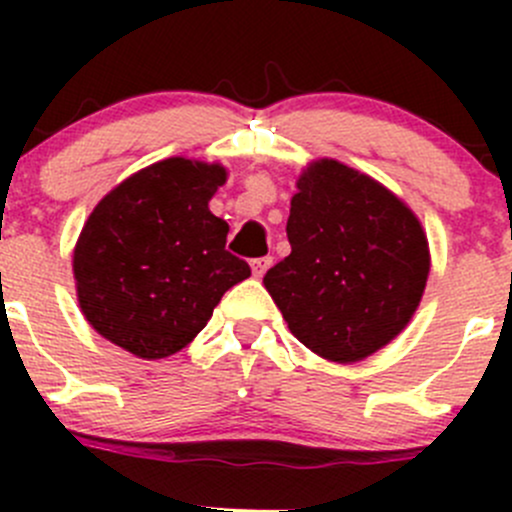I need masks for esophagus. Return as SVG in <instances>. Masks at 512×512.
Segmentation results:
<instances>
[{
	"mask_svg": "<svg viewBox=\"0 0 512 512\" xmlns=\"http://www.w3.org/2000/svg\"><path fill=\"white\" fill-rule=\"evenodd\" d=\"M270 265H272V257H257V260H252V262H250L252 275H255V277H262V275H265L267 270H270Z\"/></svg>",
	"mask_w": 512,
	"mask_h": 512,
	"instance_id": "obj_1",
	"label": "esophagus"
}]
</instances>
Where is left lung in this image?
I'll list each match as a JSON object with an SVG mask.
<instances>
[{
  "mask_svg": "<svg viewBox=\"0 0 512 512\" xmlns=\"http://www.w3.org/2000/svg\"><path fill=\"white\" fill-rule=\"evenodd\" d=\"M287 240L292 252L262 282L314 354L352 364L411 322L431 270L426 232L374 178L332 158L309 163L289 205Z\"/></svg>",
  "mask_w": 512,
  "mask_h": 512,
  "instance_id": "1",
  "label": "left lung"
}]
</instances>
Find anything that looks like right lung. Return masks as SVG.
<instances>
[{
    "instance_id": "add662e5",
    "label": "right lung",
    "mask_w": 512,
    "mask_h": 512,
    "mask_svg": "<svg viewBox=\"0 0 512 512\" xmlns=\"http://www.w3.org/2000/svg\"><path fill=\"white\" fill-rule=\"evenodd\" d=\"M225 180L220 163L165 158L96 205L74 247V280L81 312L103 339L165 359L250 277V265L225 250L230 227L208 208Z\"/></svg>"
}]
</instances>
